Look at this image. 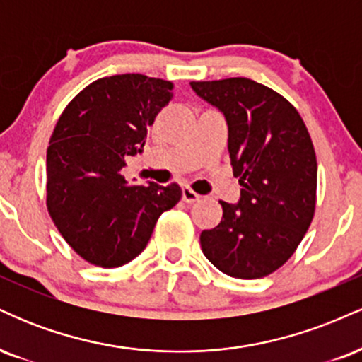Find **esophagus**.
I'll list each match as a JSON object with an SVG mask.
<instances>
[{
    "label": "esophagus",
    "mask_w": 362,
    "mask_h": 362,
    "mask_svg": "<svg viewBox=\"0 0 362 362\" xmlns=\"http://www.w3.org/2000/svg\"><path fill=\"white\" fill-rule=\"evenodd\" d=\"M182 199H184L187 204H194V202H197L199 199H201V195L194 192L190 187H184V189H182Z\"/></svg>",
    "instance_id": "esophagus-1"
}]
</instances>
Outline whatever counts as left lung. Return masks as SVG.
<instances>
[{
	"label": "left lung",
	"mask_w": 362,
	"mask_h": 362,
	"mask_svg": "<svg viewBox=\"0 0 362 362\" xmlns=\"http://www.w3.org/2000/svg\"><path fill=\"white\" fill-rule=\"evenodd\" d=\"M223 112L238 204L221 201L223 219L201 233L207 260L236 279L282 267L308 231L317 206V155L293 103L248 78L190 81Z\"/></svg>",
	"instance_id": "obj_1"
}]
</instances>
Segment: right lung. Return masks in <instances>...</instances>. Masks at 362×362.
Wrapping results in <instances>:
<instances>
[{"label": "right lung", "mask_w": 362, "mask_h": 362, "mask_svg": "<svg viewBox=\"0 0 362 362\" xmlns=\"http://www.w3.org/2000/svg\"><path fill=\"white\" fill-rule=\"evenodd\" d=\"M173 83L144 74L100 78L62 110L47 148L49 216L83 260L103 269L146 248L180 185L127 184L126 158L141 155L148 127L172 100Z\"/></svg>", "instance_id": "1"}]
</instances>
